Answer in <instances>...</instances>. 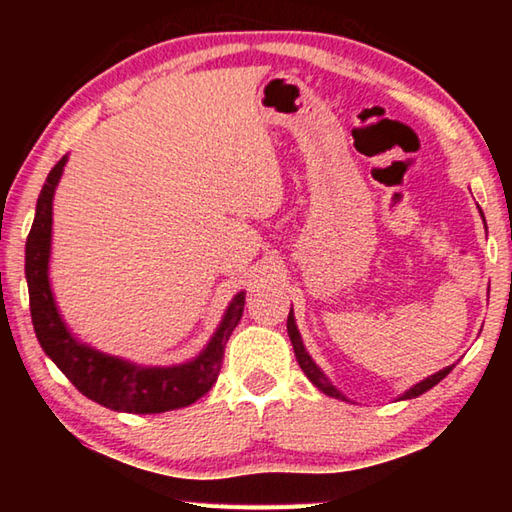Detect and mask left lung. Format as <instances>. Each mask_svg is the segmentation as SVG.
<instances>
[{
    "label": "left lung",
    "instance_id": "1",
    "mask_svg": "<svg viewBox=\"0 0 512 512\" xmlns=\"http://www.w3.org/2000/svg\"><path fill=\"white\" fill-rule=\"evenodd\" d=\"M287 329H289V339H291V345H293V352H296V359H298V363H300V368H302V372H305V375L314 381V386H318V391H323L325 395H329V397H339V400H345V397L336 391V388L329 384V379L323 375V372H320V368L316 366L314 361H311V357L307 354V350H305V345H302V341H300V334H298V327H296V320H293V311H289V318H287ZM449 372H452V366L449 368H445V370H440V372H436V375H431V377H427L424 381H420V384H415L411 391H406L404 395H402V400H411V397H418V395H422V393H427L429 388H433L438 384V381H443Z\"/></svg>",
    "mask_w": 512,
    "mask_h": 512
}]
</instances>
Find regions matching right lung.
<instances>
[{"instance_id": "add662e5", "label": "right lung", "mask_w": 512, "mask_h": 512, "mask_svg": "<svg viewBox=\"0 0 512 512\" xmlns=\"http://www.w3.org/2000/svg\"><path fill=\"white\" fill-rule=\"evenodd\" d=\"M60 158L49 171L36 205V219L27 237V282L29 307L36 336L47 357L63 370V375L79 391L112 411L124 413H164L194 404L214 386L223 366V352L232 329L244 314L246 293H237L225 311L221 327L201 352V357L173 368H140L108 354L97 352L74 339L58 316L54 296L49 289L47 264L51 246V201L63 167Z\"/></svg>"}]
</instances>
